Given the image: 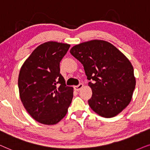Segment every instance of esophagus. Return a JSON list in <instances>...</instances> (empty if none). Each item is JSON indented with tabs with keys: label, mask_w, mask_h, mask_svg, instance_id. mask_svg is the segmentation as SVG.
I'll list each match as a JSON object with an SVG mask.
<instances>
[{
	"label": "esophagus",
	"mask_w": 150,
	"mask_h": 150,
	"mask_svg": "<svg viewBox=\"0 0 150 150\" xmlns=\"http://www.w3.org/2000/svg\"><path fill=\"white\" fill-rule=\"evenodd\" d=\"M83 86V83H79L78 86H74V89H75V91H79V90H81V88H82Z\"/></svg>",
	"instance_id": "obj_1"
}]
</instances>
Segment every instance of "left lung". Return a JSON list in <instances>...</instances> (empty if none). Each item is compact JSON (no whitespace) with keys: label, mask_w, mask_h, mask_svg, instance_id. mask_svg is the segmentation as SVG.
<instances>
[{"label":"left lung","mask_w":150,"mask_h":150,"mask_svg":"<svg viewBox=\"0 0 150 150\" xmlns=\"http://www.w3.org/2000/svg\"><path fill=\"white\" fill-rule=\"evenodd\" d=\"M70 53L83 66L93 91L88 104L101 117L111 118L130 102L135 88L134 69L115 46L94 40L72 47Z\"/></svg>","instance_id":"obj_1"}]
</instances>
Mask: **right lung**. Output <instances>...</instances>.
I'll use <instances>...</instances> for the list:
<instances>
[{
	"instance_id": "right-lung-1",
	"label": "right lung",
	"mask_w": 150,
	"mask_h": 150,
	"mask_svg": "<svg viewBox=\"0 0 150 150\" xmlns=\"http://www.w3.org/2000/svg\"><path fill=\"white\" fill-rule=\"evenodd\" d=\"M70 45L47 42L38 46L22 66L18 76L20 97L35 121L54 125L68 112L73 88L59 73V63Z\"/></svg>"
}]
</instances>
